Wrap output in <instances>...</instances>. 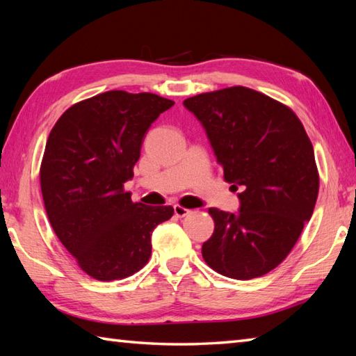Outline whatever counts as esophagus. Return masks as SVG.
Segmentation results:
<instances>
[{"mask_svg":"<svg viewBox=\"0 0 356 356\" xmlns=\"http://www.w3.org/2000/svg\"><path fill=\"white\" fill-rule=\"evenodd\" d=\"M191 211L190 209H186V208H184V207H180V205H174V214H176L177 217H185V216H188L190 214Z\"/></svg>","mask_w":356,"mask_h":356,"instance_id":"1","label":"esophagus"}]
</instances>
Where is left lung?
Returning <instances> with one entry per match:
<instances>
[{
    "label": "left lung",
    "mask_w": 356,
    "mask_h": 356,
    "mask_svg": "<svg viewBox=\"0 0 356 356\" xmlns=\"http://www.w3.org/2000/svg\"><path fill=\"white\" fill-rule=\"evenodd\" d=\"M205 127L225 180L238 190L240 213L209 208L214 232L203 260L218 274H268L297 243L320 190L312 142L292 108L248 87L184 101Z\"/></svg>",
    "instance_id": "1"
}]
</instances>
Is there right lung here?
Listing matches in <instances>:
<instances>
[{
    "label": "right lung",
    "instance_id": "add662e5",
    "mask_svg": "<svg viewBox=\"0 0 356 356\" xmlns=\"http://www.w3.org/2000/svg\"><path fill=\"white\" fill-rule=\"evenodd\" d=\"M171 99L111 90L73 104L51 128L40 182L53 231L78 266L113 282L140 270L151 255V232L172 217V207L133 202L142 140Z\"/></svg>",
    "mask_w": 356,
    "mask_h": 356
}]
</instances>
